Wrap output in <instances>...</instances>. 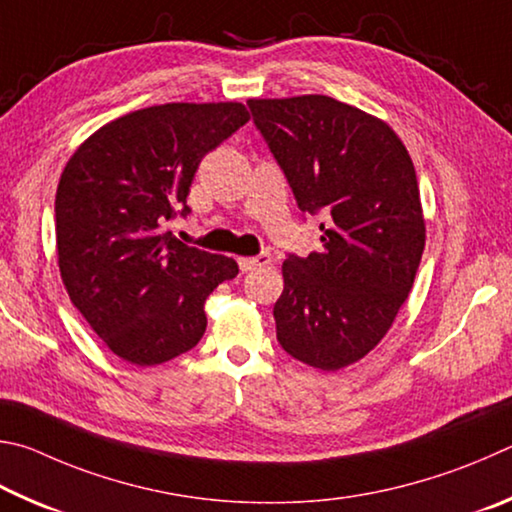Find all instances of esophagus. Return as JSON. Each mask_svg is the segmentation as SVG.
Segmentation results:
<instances>
[{"label": "esophagus", "mask_w": 512, "mask_h": 512, "mask_svg": "<svg viewBox=\"0 0 512 512\" xmlns=\"http://www.w3.org/2000/svg\"><path fill=\"white\" fill-rule=\"evenodd\" d=\"M240 270L242 272H251V270H258V267H265L272 263V256L267 254V251H261L258 256H251V258H240Z\"/></svg>", "instance_id": "obj_1"}]
</instances>
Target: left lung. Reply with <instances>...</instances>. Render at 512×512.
Here are the masks:
<instances>
[{"mask_svg":"<svg viewBox=\"0 0 512 512\" xmlns=\"http://www.w3.org/2000/svg\"><path fill=\"white\" fill-rule=\"evenodd\" d=\"M247 105L299 209L324 215L321 251L283 263L276 339L339 371L380 344L414 285L425 249L414 161L387 123L330 96Z\"/></svg>","mask_w":512,"mask_h":512,"instance_id":"left-lung-1","label":"left lung"}]
</instances>
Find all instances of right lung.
<instances>
[{"mask_svg":"<svg viewBox=\"0 0 512 512\" xmlns=\"http://www.w3.org/2000/svg\"><path fill=\"white\" fill-rule=\"evenodd\" d=\"M247 121L242 103L152 105L96 130L62 170V283L121 360L155 366L191 351L206 330V297L238 274L233 258L188 247L164 227L191 213L202 157Z\"/></svg>","mask_w":512,"mask_h":512,"instance_id":"right-lung-1","label":"right lung"}]
</instances>
